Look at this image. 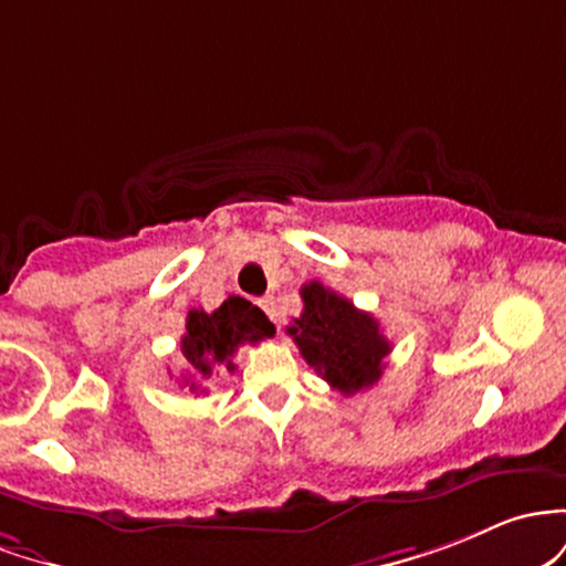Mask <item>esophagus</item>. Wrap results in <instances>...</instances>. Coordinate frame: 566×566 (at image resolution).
Masks as SVG:
<instances>
[{
    "mask_svg": "<svg viewBox=\"0 0 566 566\" xmlns=\"http://www.w3.org/2000/svg\"><path fill=\"white\" fill-rule=\"evenodd\" d=\"M259 307L264 310V315L270 317L272 323L277 321V307H275V300H272V296H262V300H259Z\"/></svg>",
    "mask_w": 566,
    "mask_h": 566,
    "instance_id": "34e87169",
    "label": "esophagus"
}]
</instances>
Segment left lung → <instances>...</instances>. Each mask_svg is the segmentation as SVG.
Returning a JSON list of instances; mask_svg holds the SVG:
<instances>
[{
	"label": "left lung",
	"instance_id": "left-lung-1",
	"mask_svg": "<svg viewBox=\"0 0 566 566\" xmlns=\"http://www.w3.org/2000/svg\"><path fill=\"white\" fill-rule=\"evenodd\" d=\"M302 315L285 328L302 358L345 396L377 382L392 350L379 323L317 281L302 285Z\"/></svg>",
	"mask_w": 566,
	"mask_h": 566
}]
</instances>
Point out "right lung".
I'll use <instances>...</instances> for the list:
<instances>
[{"label": "right lung", "instance_id": "1", "mask_svg": "<svg viewBox=\"0 0 566 566\" xmlns=\"http://www.w3.org/2000/svg\"><path fill=\"white\" fill-rule=\"evenodd\" d=\"M272 334L275 326L243 296H230L213 313L189 310L187 332L181 336V355L187 364L181 385L198 396H206V382L219 368L224 371L238 368L232 358L240 345H256Z\"/></svg>", "mask_w": 566, "mask_h": 566}]
</instances>
